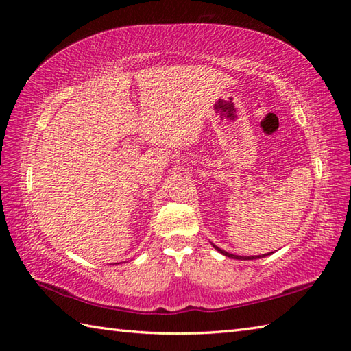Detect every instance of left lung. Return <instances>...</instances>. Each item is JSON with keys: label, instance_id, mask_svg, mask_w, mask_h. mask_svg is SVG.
Masks as SVG:
<instances>
[{"label": "left lung", "instance_id": "1", "mask_svg": "<svg viewBox=\"0 0 351 351\" xmlns=\"http://www.w3.org/2000/svg\"><path fill=\"white\" fill-rule=\"evenodd\" d=\"M213 244V243H211ZM213 247L217 250V252H220L221 255H225V256H228V258H232V259H241V261H249V259H259V258H265V256H268V255H271V253H264V255H256V256H238V255H232V253H229V252H225V250H221L220 247H217V245L215 244H213Z\"/></svg>", "mask_w": 351, "mask_h": 351}]
</instances>
